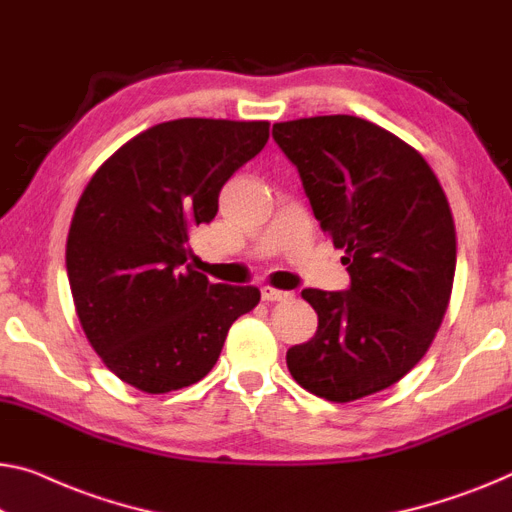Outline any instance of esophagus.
<instances>
[{
    "label": "esophagus",
    "mask_w": 512,
    "mask_h": 512,
    "mask_svg": "<svg viewBox=\"0 0 512 512\" xmlns=\"http://www.w3.org/2000/svg\"><path fill=\"white\" fill-rule=\"evenodd\" d=\"M262 299L264 301H287L292 299V292H282V289L276 287H262Z\"/></svg>",
    "instance_id": "1"
}]
</instances>
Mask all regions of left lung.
Wrapping results in <instances>:
<instances>
[{
	"mask_svg": "<svg viewBox=\"0 0 512 512\" xmlns=\"http://www.w3.org/2000/svg\"><path fill=\"white\" fill-rule=\"evenodd\" d=\"M312 213L345 250V292L303 289L315 338L287 352L305 391L352 402L400 381L430 349L451 301L455 223L432 167L414 147L349 114L273 124Z\"/></svg>",
	"mask_w": 512,
	"mask_h": 512,
	"instance_id": "8db88e82",
	"label": "left lung"
}]
</instances>
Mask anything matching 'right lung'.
I'll return each mask as SVG.
<instances>
[{
	"mask_svg": "<svg viewBox=\"0 0 512 512\" xmlns=\"http://www.w3.org/2000/svg\"><path fill=\"white\" fill-rule=\"evenodd\" d=\"M269 140V121L174 119L135 135L87 183L66 241L73 303L121 381L158 395L207 377L257 287L209 282L188 236L225 181Z\"/></svg>",
	"mask_w": 512,
	"mask_h": 512,
	"instance_id": "obj_1",
	"label": "right lung"
}]
</instances>
